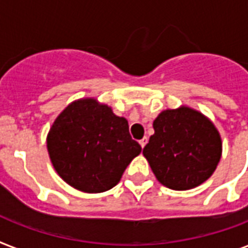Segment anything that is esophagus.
I'll return each mask as SVG.
<instances>
[{
  "label": "esophagus",
  "instance_id": "esophagus-1",
  "mask_svg": "<svg viewBox=\"0 0 248 248\" xmlns=\"http://www.w3.org/2000/svg\"><path fill=\"white\" fill-rule=\"evenodd\" d=\"M139 143H140V145H141V148H144V147H145V145H147V143H148V139H147V138H144V139H141V140H140Z\"/></svg>",
  "mask_w": 248,
  "mask_h": 248
}]
</instances>
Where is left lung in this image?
<instances>
[{
	"label": "left lung",
	"instance_id": "obj_1",
	"mask_svg": "<svg viewBox=\"0 0 248 248\" xmlns=\"http://www.w3.org/2000/svg\"><path fill=\"white\" fill-rule=\"evenodd\" d=\"M143 149L157 180L173 190L202 184L221 158V138L211 121L189 107L166 109Z\"/></svg>",
	"mask_w": 248,
	"mask_h": 248
}]
</instances>
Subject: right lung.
<instances>
[{
  "mask_svg": "<svg viewBox=\"0 0 248 248\" xmlns=\"http://www.w3.org/2000/svg\"><path fill=\"white\" fill-rule=\"evenodd\" d=\"M47 151L67 184L81 192L101 193L120 183L141 147L132 140L126 118L95 99H79L52 124Z\"/></svg>",
  "mask_w": 248,
  "mask_h": 248,
  "instance_id": "add662e5",
  "label": "right lung"
}]
</instances>
